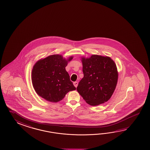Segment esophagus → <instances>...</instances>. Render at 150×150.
I'll return each mask as SVG.
<instances>
[{
	"label": "esophagus",
	"mask_w": 150,
	"mask_h": 150,
	"mask_svg": "<svg viewBox=\"0 0 150 150\" xmlns=\"http://www.w3.org/2000/svg\"><path fill=\"white\" fill-rule=\"evenodd\" d=\"M73 84L74 86H75V87H76V88L77 86V85H78V82H74Z\"/></svg>",
	"instance_id": "esophagus-1"
}]
</instances>
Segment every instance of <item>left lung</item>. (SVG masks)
<instances>
[{"mask_svg":"<svg viewBox=\"0 0 150 150\" xmlns=\"http://www.w3.org/2000/svg\"><path fill=\"white\" fill-rule=\"evenodd\" d=\"M84 77L77 91L85 102L96 106L110 99L115 90L118 71L115 62L108 56L92 54L81 57Z\"/></svg>","mask_w":150,"mask_h":150,"instance_id":"8db88e82","label":"left lung"}]
</instances>
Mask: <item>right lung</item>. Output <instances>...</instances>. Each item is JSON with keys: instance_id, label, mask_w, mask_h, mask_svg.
<instances>
[{"instance_id": "add662e5", "label": "right lung", "mask_w": 150, "mask_h": 150, "mask_svg": "<svg viewBox=\"0 0 150 150\" xmlns=\"http://www.w3.org/2000/svg\"><path fill=\"white\" fill-rule=\"evenodd\" d=\"M73 56L65 58L62 54H52L41 58L32 71V85L37 94L49 102L62 100L69 91L76 88L70 80L65 67Z\"/></svg>"}]
</instances>
